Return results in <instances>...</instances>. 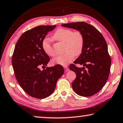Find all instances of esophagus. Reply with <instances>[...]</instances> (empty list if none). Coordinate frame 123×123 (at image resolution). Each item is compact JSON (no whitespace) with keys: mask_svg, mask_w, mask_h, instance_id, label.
Masks as SVG:
<instances>
[{"mask_svg":"<svg viewBox=\"0 0 123 123\" xmlns=\"http://www.w3.org/2000/svg\"><path fill=\"white\" fill-rule=\"evenodd\" d=\"M64 72H68V70H69V69H68V67H64Z\"/></svg>","mask_w":123,"mask_h":123,"instance_id":"34e87169","label":"esophagus"}]
</instances>
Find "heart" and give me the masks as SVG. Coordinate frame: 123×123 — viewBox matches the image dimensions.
<instances>
[{
  "label": "heart",
  "instance_id": "obj_1",
  "mask_svg": "<svg viewBox=\"0 0 123 123\" xmlns=\"http://www.w3.org/2000/svg\"><path fill=\"white\" fill-rule=\"evenodd\" d=\"M54 39L65 43L66 51L64 54L58 55L52 60L54 64L67 66L73 61L75 55H78L81 53L84 44V38L82 33L76 31H73L69 29H59L53 35ZM42 46L45 53L49 56H54L55 52L51 43L48 39H43Z\"/></svg>",
  "mask_w": 123,
  "mask_h": 123
}]
</instances>
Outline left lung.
<instances>
[{
	"label": "left lung",
	"instance_id": "8db88e82",
	"mask_svg": "<svg viewBox=\"0 0 123 123\" xmlns=\"http://www.w3.org/2000/svg\"><path fill=\"white\" fill-rule=\"evenodd\" d=\"M61 26L79 31L84 38L81 53L74 62L83 67H77L74 64L69 66L76 75L72 88L80 96L94 95L105 85L110 74L111 59L105 39L95 27L87 23H70Z\"/></svg>",
	"mask_w": 123,
	"mask_h": 123
}]
</instances>
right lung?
<instances>
[{"instance_id": "1", "label": "right lung", "mask_w": 123, "mask_h": 123, "mask_svg": "<svg viewBox=\"0 0 123 123\" xmlns=\"http://www.w3.org/2000/svg\"><path fill=\"white\" fill-rule=\"evenodd\" d=\"M56 25H41L25 32L17 42L12 58L16 78L20 87L30 96L43 99L55 90L57 80L64 73L59 64L41 70L50 61L42 43Z\"/></svg>"}]
</instances>
